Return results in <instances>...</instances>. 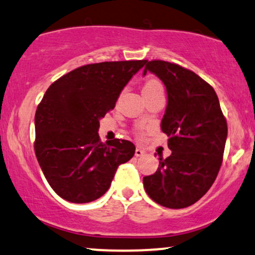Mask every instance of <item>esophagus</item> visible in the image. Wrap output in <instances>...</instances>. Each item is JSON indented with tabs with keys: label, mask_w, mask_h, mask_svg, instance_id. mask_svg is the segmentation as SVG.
Segmentation results:
<instances>
[{
	"label": "esophagus",
	"mask_w": 255,
	"mask_h": 255,
	"mask_svg": "<svg viewBox=\"0 0 255 255\" xmlns=\"http://www.w3.org/2000/svg\"><path fill=\"white\" fill-rule=\"evenodd\" d=\"M134 155H136L137 157L143 156V155H144V150H142V149H140V148H138V146H137L136 150H134Z\"/></svg>",
	"instance_id": "esophagus-1"
}]
</instances>
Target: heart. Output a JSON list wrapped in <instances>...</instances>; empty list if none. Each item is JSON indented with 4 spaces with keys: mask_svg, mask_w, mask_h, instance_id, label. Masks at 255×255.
Returning <instances> with one entry per match:
<instances>
[{
    "mask_svg": "<svg viewBox=\"0 0 255 255\" xmlns=\"http://www.w3.org/2000/svg\"><path fill=\"white\" fill-rule=\"evenodd\" d=\"M163 92V86L160 81L150 79L148 80L143 86V94H151V93Z\"/></svg>",
    "mask_w": 255,
    "mask_h": 255,
    "instance_id": "1",
    "label": "heart"
}]
</instances>
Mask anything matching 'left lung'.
Instances as JSON below:
<instances>
[{"mask_svg": "<svg viewBox=\"0 0 255 255\" xmlns=\"http://www.w3.org/2000/svg\"><path fill=\"white\" fill-rule=\"evenodd\" d=\"M146 71L164 83L168 95L161 128L170 156L160 157L152 175L143 178L145 192L157 204L182 209L194 204L216 180L223 161L228 127L216 92L198 75L175 63L146 61Z\"/></svg>", "mask_w": 255, "mask_h": 255, "instance_id": "obj_1", "label": "left lung"}]
</instances>
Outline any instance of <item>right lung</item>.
I'll list each match as a JSON object with an SVG mask.
<instances>
[{
  "mask_svg": "<svg viewBox=\"0 0 255 255\" xmlns=\"http://www.w3.org/2000/svg\"><path fill=\"white\" fill-rule=\"evenodd\" d=\"M143 61L101 62L63 75L47 88L35 111V156L52 190L71 203L100 198L119 164L134 155L127 139L103 143L99 119L115 109Z\"/></svg>",
  "mask_w": 255,
  "mask_h": 255,
  "instance_id": "add662e5",
  "label": "right lung"
}]
</instances>
